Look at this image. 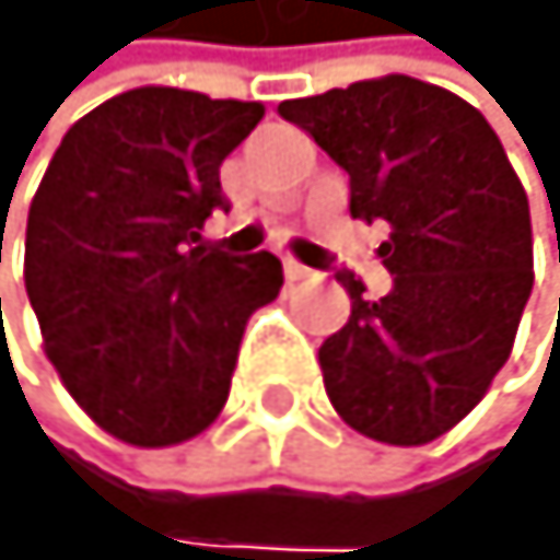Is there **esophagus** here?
I'll return each instance as SVG.
<instances>
[{
	"mask_svg": "<svg viewBox=\"0 0 560 560\" xmlns=\"http://www.w3.org/2000/svg\"><path fill=\"white\" fill-rule=\"evenodd\" d=\"M282 271H285V282H307V278H315L312 267H304V264H296V260H285Z\"/></svg>",
	"mask_w": 560,
	"mask_h": 560,
	"instance_id": "1",
	"label": "esophagus"
}]
</instances>
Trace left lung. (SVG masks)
<instances>
[{
  "instance_id": "left-lung-1",
  "label": "left lung",
  "mask_w": 560,
  "mask_h": 560,
  "mask_svg": "<svg viewBox=\"0 0 560 560\" xmlns=\"http://www.w3.org/2000/svg\"><path fill=\"white\" fill-rule=\"evenodd\" d=\"M278 113L348 172L352 220L388 226L385 296L337 275L352 315L318 348L329 404L370 440L429 444L510 359L532 293L525 186L485 116L415 75L359 80Z\"/></svg>"
}]
</instances>
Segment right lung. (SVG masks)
I'll return each mask as SVG.
<instances>
[{
    "label": "right lung",
    "instance_id": "obj_1",
    "mask_svg": "<svg viewBox=\"0 0 560 560\" xmlns=\"http://www.w3.org/2000/svg\"><path fill=\"white\" fill-rule=\"evenodd\" d=\"M260 102L135 88L69 127L28 208L24 289L69 396L109 436L172 447L231 396L245 323L282 289L271 253L201 231Z\"/></svg>",
    "mask_w": 560,
    "mask_h": 560
}]
</instances>
